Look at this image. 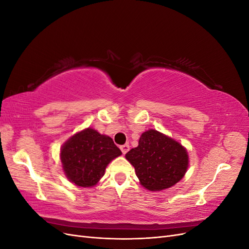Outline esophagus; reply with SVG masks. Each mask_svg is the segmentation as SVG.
Masks as SVG:
<instances>
[{"label": "esophagus", "mask_w": 249, "mask_h": 249, "mask_svg": "<svg viewBox=\"0 0 249 249\" xmlns=\"http://www.w3.org/2000/svg\"><path fill=\"white\" fill-rule=\"evenodd\" d=\"M120 149H122L123 154H126L130 150V145L129 144H124V145L120 146Z\"/></svg>", "instance_id": "esophagus-1"}]
</instances>
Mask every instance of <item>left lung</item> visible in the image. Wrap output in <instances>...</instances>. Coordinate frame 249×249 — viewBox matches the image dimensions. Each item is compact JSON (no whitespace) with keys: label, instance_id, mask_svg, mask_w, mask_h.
<instances>
[{"label":"left lung","instance_id":"left-lung-1","mask_svg":"<svg viewBox=\"0 0 249 249\" xmlns=\"http://www.w3.org/2000/svg\"><path fill=\"white\" fill-rule=\"evenodd\" d=\"M143 187L161 191L183 178L188 168L186 149L173 139L155 130L141 135L137 147L125 155Z\"/></svg>","mask_w":249,"mask_h":249}]
</instances>
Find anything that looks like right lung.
<instances>
[{
	"instance_id": "1",
	"label": "right lung",
	"mask_w": 249,
	"mask_h": 249,
	"mask_svg": "<svg viewBox=\"0 0 249 249\" xmlns=\"http://www.w3.org/2000/svg\"><path fill=\"white\" fill-rule=\"evenodd\" d=\"M122 155L112 138L86 129L72 136L61 149L66 177L80 187L94 186L104 176L107 165Z\"/></svg>"
}]
</instances>
